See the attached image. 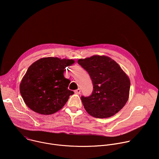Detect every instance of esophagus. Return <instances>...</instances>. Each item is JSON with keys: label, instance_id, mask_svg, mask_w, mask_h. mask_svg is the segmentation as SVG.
<instances>
[{"label": "esophagus", "instance_id": "obj_1", "mask_svg": "<svg viewBox=\"0 0 159 159\" xmlns=\"http://www.w3.org/2000/svg\"><path fill=\"white\" fill-rule=\"evenodd\" d=\"M74 93H75L76 94H79L80 93V89H78L75 90V91H74Z\"/></svg>", "mask_w": 159, "mask_h": 159}]
</instances>
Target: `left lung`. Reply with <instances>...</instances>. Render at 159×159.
Here are the masks:
<instances>
[{"label":"left lung","instance_id":"1","mask_svg":"<svg viewBox=\"0 0 159 159\" xmlns=\"http://www.w3.org/2000/svg\"><path fill=\"white\" fill-rule=\"evenodd\" d=\"M77 62L89 73L93 84L92 94L81 97L86 111L97 118L114 116L128 100V76L114 60L107 56L94 55Z\"/></svg>","mask_w":159,"mask_h":159}]
</instances>
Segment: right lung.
Instances as JSON below:
<instances>
[{"label": "right lung", "instance_id": "1", "mask_svg": "<svg viewBox=\"0 0 159 159\" xmlns=\"http://www.w3.org/2000/svg\"><path fill=\"white\" fill-rule=\"evenodd\" d=\"M72 59L46 57L31 64L20 84V93L27 106L41 115H52L61 109L70 95V80L65 78Z\"/></svg>", "mask_w": 159, "mask_h": 159}]
</instances>
